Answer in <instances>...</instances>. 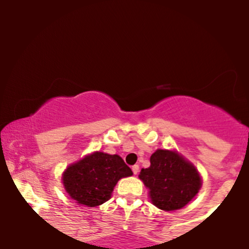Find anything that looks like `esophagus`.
Masks as SVG:
<instances>
[{"instance_id": "obj_1", "label": "esophagus", "mask_w": 249, "mask_h": 249, "mask_svg": "<svg viewBox=\"0 0 249 249\" xmlns=\"http://www.w3.org/2000/svg\"><path fill=\"white\" fill-rule=\"evenodd\" d=\"M132 171H133L134 174H138V172H139V166H138V165H133Z\"/></svg>"}]
</instances>
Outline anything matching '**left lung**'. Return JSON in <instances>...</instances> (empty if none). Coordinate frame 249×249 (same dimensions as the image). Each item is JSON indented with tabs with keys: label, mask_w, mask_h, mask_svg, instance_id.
<instances>
[{
	"label": "left lung",
	"mask_w": 249,
	"mask_h": 249,
	"mask_svg": "<svg viewBox=\"0 0 249 249\" xmlns=\"http://www.w3.org/2000/svg\"><path fill=\"white\" fill-rule=\"evenodd\" d=\"M150 162V167L142 168L139 178L150 190L154 206L164 211L180 210L199 192L198 171L177 152L157 150Z\"/></svg>",
	"instance_id": "1"
}]
</instances>
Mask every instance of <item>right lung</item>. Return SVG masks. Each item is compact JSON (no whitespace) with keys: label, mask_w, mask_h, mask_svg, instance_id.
Here are the masks:
<instances>
[{"label":"right lung","mask_w":249,"mask_h":249,"mask_svg":"<svg viewBox=\"0 0 249 249\" xmlns=\"http://www.w3.org/2000/svg\"><path fill=\"white\" fill-rule=\"evenodd\" d=\"M130 176L132 171L121 157L95 152L68 167L63 174V184L78 204L95 207L111 198L119 179Z\"/></svg>","instance_id":"1"}]
</instances>
